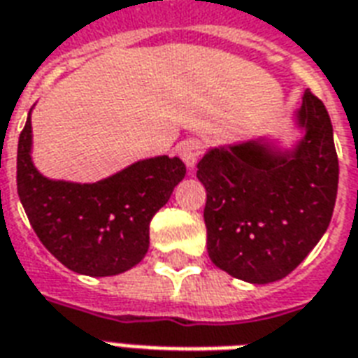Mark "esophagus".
<instances>
[{"label":"esophagus","mask_w":358,"mask_h":358,"mask_svg":"<svg viewBox=\"0 0 358 358\" xmlns=\"http://www.w3.org/2000/svg\"><path fill=\"white\" fill-rule=\"evenodd\" d=\"M201 155V145L196 139H187L179 145V157L182 158V162L187 164V168H194L198 158Z\"/></svg>","instance_id":"1"}]
</instances>
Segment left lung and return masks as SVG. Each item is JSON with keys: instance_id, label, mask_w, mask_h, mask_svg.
<instances>
[{"instance_id": "1", "label": "left lung", "mask_w": 358, "mask_h": 358, "mask_svg": "<svg viewBox=\"0 0 358 358\" xmlns=\"http://www.w3.org/2000/svg\"><path fill=\"white\" fill-rule=\"evenodd\" d=\"M296 124L303 138L292 150L259 139L209 149L198 162L196 176L208 192L209 259L247 283L289 275L332 219L338 155L329 111L310 90Z\"/></svg>"}]
</instances>
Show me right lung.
<instances>
[{
    "label": "right lung",
    "mask_w": 358,
    "mask_h": 358,
    "mask_svg": "<svg viewBox=\"0 0 358 358\" xmlns=\"http://www.w3.org/2000/svg\"><path fill=\"white\" fill-rule=\"evenodd\" d=\"M29 115L18 138L16 189L43 245L66 268L92 278L139 264L149 251L150 219L182 181L185 164L155 157L98 182L55 181L31 162Z\"/></svg>",
    "instance_id": "add662e5"
}]
</instances>
